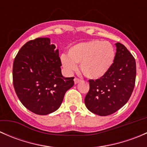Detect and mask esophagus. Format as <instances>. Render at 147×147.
Wrapping results in <instances>:
<instances>
[{
  "label": "esophagus",
  "mask_w": 147,
  "mask_h": 147,
  "mask_svg": "<svg viewBox=\"0 0 147 147\" xmlns=\"http://www.w3.org/2000/svg\"><path fill=\"white\" fill-rule=\"evenodd\" d=\"M81 80H82L80 79V78H75V79H74V81H75V84H78V83L80 82Z\"/></svg>",
  "instance_id": "34e87169"
}]
</instances>
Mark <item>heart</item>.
<instances>
[{
    "label": "heart",
    "instance_id": "1",
    "mask_svg": "<svg viewBox=\"0 0 147 147\" xmlns=\"http://www.w3.org/2000/svg\"><path fill=\"white\" fill-rule=\"evenodd\" d=\"M67 55H62L60 60L68 72L76 70L77 65L80 64L81 71L84 76L97 79L103 77L112 67L115 50L108 41L92 40L72 46Z\"/></svg>",
    "mask_w": 147,
    "mask_h": 147
}]
</instances>
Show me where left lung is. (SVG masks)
<instances>
[{
	"label": "left lung",
	"instance_id": "obj_1",
	"mask_svg": "<svg viewBox=\"0 0 147 147\" xmlns=\"http://www.w3.org/2000/svg\"><path fill=\"white\" fill-rule=\"evenodd\" d=\"M115 61L100 79L90 80V90L84 103L92 113L107 116L115 113L129 100L135 85L136 61L122 44L116 43Z\"/></svg>",
	"mask_w": 147,
	"mask_h": 147
}]
</instances>
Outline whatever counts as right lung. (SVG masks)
Instances as JSON below:
<instances>
[{
	"instance_id": "obj_1",
	"label": "right lung",
	"mask_w": 147,
	"mask_h": 147,
	"mask_svg": "<svg viewBox=\"0 0 147 147\" xmlns=\"http://www.w3.org/2000/svg\"><path fill=\"white\" fill-rule=\"evenodd\" d=\"M58 50L50 39L39 38L26 42L15 57L13 82L21 103L33 113L46 115L57 110L74 78L62 75Z\"/></svg>"
}]
</instances>
